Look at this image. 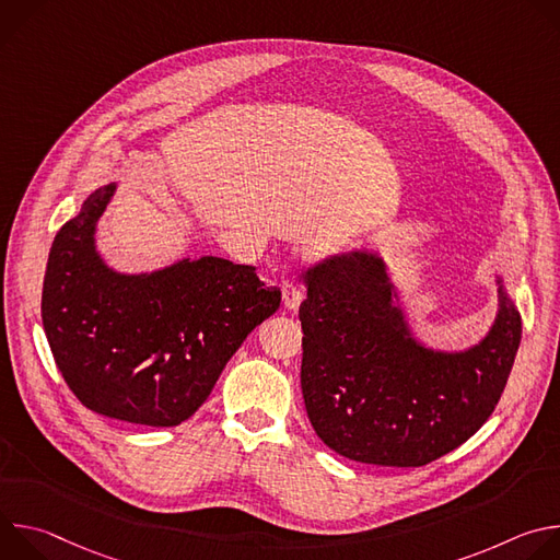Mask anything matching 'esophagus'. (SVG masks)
Returning <instances> with one entry per match:
<instances>
[{
  "label": "esophagus",
  "instance_id": "1",
  "mask_svg": "<svg viewBox=\"0 0 560 560\" xmlns=\"http://www.w3.org/2000/svg\"><path fill=\"white\" fill-rule=\"evenodd\" d=\"M281 294H283V305L288 310H296L303 301V290L294 281H285L281 288Z\"/></svg>",
  "mask_w": 560,
  "mask_h": 560
}]
</instances>
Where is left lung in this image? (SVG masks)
<instances>
[{"instance_id":"1","label":"left lung","mask_w":560,"mask_h":560,"mask_svg":"<svg viewBox=\"0 0 560 560\" xmlns=\"http://www.w3.org/2000/svg\"><path fill=\"white\" fill-rule=\"evenodd\" d=\"M301 279V389L330 450L359 463L419 467L490 419L521 343V314L501 275L494 324L463 350H436L415 335L376 250L328 255Z\"/></svg>"}]
</instances>
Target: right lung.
I'll list each match as a JSON object with an SVG mask.
<instances>
[{
	"label": "right lung",
	"instance_id": "add662e5",
	"mask_svg": "<svg viewBox=\"0 0 560 560\" xmlns=\"http://www.w3.org/2000/svg\"><path fill=\"white\" fill-rule=\"evenodd\" d=\"M117 184L97 188L57 232L42 292L55 363L89 410L173 428L210 396L246 337L279 310L253 266L184 257L121 272L97 248V223Z\"/></svg>",
	"mask_w": 560,
	"mask_h": 560
}]
</instances>
